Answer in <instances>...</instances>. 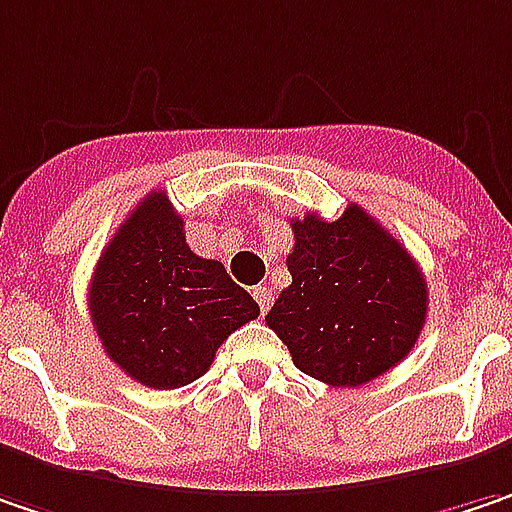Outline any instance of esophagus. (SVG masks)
Here are the masks:
<instances>
[{"label":"esophagus","instance_id":"1","mask_svg":"<svg viewBox=\"0 0 512 512\" xmlns=\"http://www.w3.org/2000/svg\"><path fill=\"white\" fill-rule=\"evenodd\" d=\"M255 300H257V306H260V312H269V306H272V289L269 286H255Z\"/></svg>","mask_w":512,"mask_h":512}]
</instances>
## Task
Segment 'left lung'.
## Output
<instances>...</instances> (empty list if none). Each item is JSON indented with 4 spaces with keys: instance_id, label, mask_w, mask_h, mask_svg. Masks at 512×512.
<instances>
[{
    "instance_id": "8db88e82",
    "label": "left lung",
    "mask_w": 512,
    "mask_h": 512,
    "mask_svg": "<svg viewBox=\"0 0 512 512\" xmlns=\"http://www.w3.org/2000/svg\"><path fill=\"white\" fill-rule=\"evenodd\" d=\"M292 283L266 315L300 372L361 387L401 364L427 321V283L410 252L349 203L338 220H292Z\"/></svg>"
}]
</instances>
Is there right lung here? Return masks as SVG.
Here are the masks:
<instances>
[{
    "instance_id": "1",
    "label": "right lung",
    "mask_w": 512,
    "mask_h": 512,
    "mask_svg": "<svg viewBox=\"0 0 512 512\" xmlns=\"http://www.w3.org/2000/svg\"><path fill=\"white\" fill-rule=\"evenodd\" d=\"M88 309L105 355L151 389L197 381L217 346L260 315L223 263L191 252L183 217L160 189L143 197L105 246Z\"/></svg>"
}]
</instances>
